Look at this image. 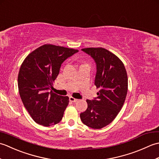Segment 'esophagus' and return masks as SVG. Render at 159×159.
I'll return each mask as SVG.
<instances>
[{
	"label": "esophagus",
	"instance_id": "obj_1",
	"mask_svg": "<svg viewBox=\"0 0 159 159\" xmlns=\"http://www.w3.org/2000/svg\"><path fill=\"white\" fill-rule=\"evenodd\" d=\"M69 100H70V102H76V101L78 100L77 99H76V98H74V97H72V96H70V98H69Z\"/></svg>",
	"mask_w": 159,
	"mask_h": 159
}]
</instances>
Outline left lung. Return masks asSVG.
Wrapping results in <instances>:
<instances>
[{"mask_svg":"<svg viewBox=\"0 0 159 159\" xmlns=\"http://www.w3.org/2000/svg\"><path fill=\"white\" fill-rule=\"evenodd\" d=\"M95 61L94 84L100 89L98 96L87 100V109L80 114L82 122L94 129L107 126L122 108L128 91V77L123 63L103 48L81 49Z\"/></svg>","mask_w":159,"mask_h":159,"instance_id":"left-lung-1","label":"left lung"}]
</instances>
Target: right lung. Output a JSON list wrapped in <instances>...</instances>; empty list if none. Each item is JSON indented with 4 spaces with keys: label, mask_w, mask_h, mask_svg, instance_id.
I'll use <instances>...</instances> for the list:
<instances>
[{
    "label": "right lung",
    "mask_w": 159,
    "mask_h": 159,
    "mask_svg": "<svg viewBox=\"0 0 159 159\" xmlns=\"http://www.w3.org/2000/svg\"><path fill=\"white\" fill-rule=\"evenodd\" d=\"M78 52L45 44L30 53L23 61L18 77L19 93L24 106L36 123L49 126L62 120L69 98L50 90L64 61Z\"/></svg>",
    "instance_id": "right-lung-1"
}]
</instances>
